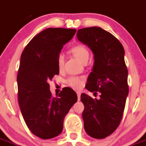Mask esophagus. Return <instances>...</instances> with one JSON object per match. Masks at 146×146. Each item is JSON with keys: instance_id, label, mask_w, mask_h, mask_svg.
<instances>
[{"instance_id": "esophagus-1", "label": "esophagus", "mask_w": 146, "mask_h": 146, "mask_svg": "<svg viewBox=\"0 0 146 146\" xmlns=\"http://www.w3.org/2000/svg\"><path fill=\"white\" fill-rule=\"evenodd\" d=\"M77 97H78V100H80V95H81V93H80V92H77Z\"/></svg>"}]
</instances>
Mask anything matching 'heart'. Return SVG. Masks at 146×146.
Masks as SVG:
<instances>
[{"label": "heart", "instance_id": "1", "mask_svg": "<svg viewBox=\"0 0 146 146\" xmlns=\"http://www.w3.org/2000/svg\"><path fill=\"white\" fill-rule=\"evenodd\" d=\"M70 53L74 55L82 63L85 64L90 59V51L88 48L81 44H77L69 50ZM64 65V56L63 54H59L57 58V67L59 70H62ZM68 85L75 89L81 88L83 84V80L77 77H71L66 81Z\"/></svg>", "mask_w": 146, "mask_h": 146}]
</instances>
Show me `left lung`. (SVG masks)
<instances>
[{
    "label": "left lung",
    "instance_id": "1",
    "mask_svg": "<svg viewBox=\"0 0 146 146\" xmlns=\"http://www.w3.org/2000/svg\"><path fill=\"white\" fill-rule=\"evenodd\" d=\"M77 38L94 54V66L85 87L100 100L82 93L81 101L84 127L92 138L103 139L117 128L121 122L128 95L127 69L125 51L117 38L102 28L89 27L77 31Z\"/></svg>",
    "mask_w": 146,
    "mask_h": 146
}]
</instances>
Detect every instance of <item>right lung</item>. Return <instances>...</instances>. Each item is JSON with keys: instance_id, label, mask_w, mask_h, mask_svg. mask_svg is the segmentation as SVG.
Segmentation results:
<instances>
[{"instance_id": "add662e5", "label": "right lung", "mask_w": 146, "mask_h": 146, "mask_svg": "<svg viewBox=\"0 0 146 146\" xmlns=\"http://www.w3.org/2000/svg\"><path fill=\"white\" fill-rule=\"evenodd\" d=\"M76 31L45 29L29 41L21 56L17 75L19 107L30 131L41 139L53 138L62 133L65 115L77 101V94L69 87L53 97L48 84L59 73L57 58L62 47Z\"/></svg>"}]
</instances>
